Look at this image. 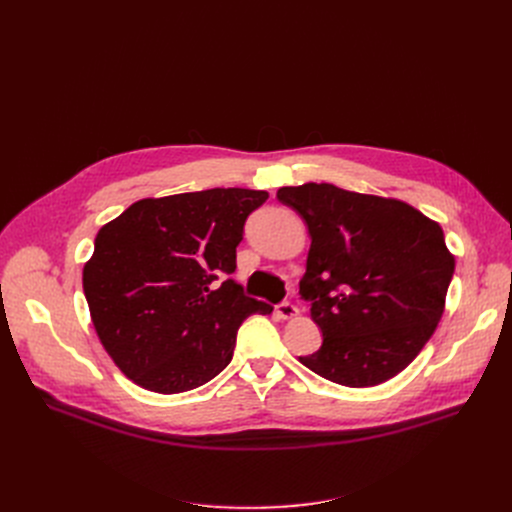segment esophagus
<instances>
[{
	"mask_svg": "<svg viewBox=\"0 0 512 512\" xmlns=\"http://www.w3.org/2000/svg\"><path fill=\"white\" fill-rule=\"evenodd\" d=\"M276 311H278V317H280V319H292V317L299 315L297 305H292V303H288V301H282V303L276 307Z\"/></svg>",
	"mask_w": 512,
	"mask_h": 512,
	"instance_id": "obj_1",
	"label": "esophagus"
}]
</instances>
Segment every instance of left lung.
Masks as SVG:
<instances>
[{"label": "left lung", "mask_w": 512, "mask_h": 512, "mask_svg": "<svg viewBox=\"0 0 512 512\" xmlns=\"http://www.w3.org/2000/svg\"><path fill=\"white\" fill-rule=\"evenodd\" d=\"M309 228L299 292L324 334L299 361L348 388L378 386L432 338L454 274L442 228L415 207L328 182L282 186Z\"/></svg>", "instance_id": "left-lung-1"}]
</instances>
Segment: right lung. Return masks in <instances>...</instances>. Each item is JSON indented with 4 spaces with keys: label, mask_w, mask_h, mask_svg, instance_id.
Returning <instances> with one entry per match:
<instances>
[{
    "label": "right lung",
    "mask_w": 512,
    "mask_h": 512,
    "mask_svg": "<svg viewBox=\"0 0 512 512\" xmlns=\"http://www.w3.org/2000/svg\"><path fill=\"white\" fill-rule=\"evenodd\" d=\"M265 191L209 188L132 203L95 236L83 270L93 326L126 378L178 394L213 380L232 361L236 332L272 305L247 297L234 274L236 247Z\"/></svg>",
    "instance_id": "add662e5"
}]
</instances>
